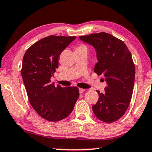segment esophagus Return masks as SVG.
<instances>
[{"instance_id": "obj_1", "label": "esophagus", "mask_w": 152, "mask_h": 152, "mask_svg": "<svg viewBox=\"0 0 152 152\" xmlns=\"http://www.w3.org/2000/svg\"><path fill=\"white\" fill-rule=\"evenodd\" d=\"M85 91H86V89L79 88V93H80V94H83V93Z\"/></svg>"}]
</instances>
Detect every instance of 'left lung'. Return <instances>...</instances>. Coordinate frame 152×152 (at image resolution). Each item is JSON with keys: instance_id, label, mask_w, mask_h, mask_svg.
<instances>
[{"instance_id": "left-lung-1", "label": "left lung", "mask_w": 152, "mask_h": 152, "mask_svg": "<svg viewBox=\"0 0 152 152\" xmlns=\"http://www.w3.org/2000/svg\"><path fill=\"white\" fill-rule=\"evenodd\" d=\"M79 39L95 49L98 62L94 71L103 75L107 83L105 93L97 91L99 98L93 111L101 121L115 122L127 111L132 96L135 68L131 53L123 42L105 32Z\"/></svg>"}]
</instances>
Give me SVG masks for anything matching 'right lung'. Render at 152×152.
Listing matches in <instances>:
<instances>
[{
  "label": "right lung",
  "instance_id": "obj_1",
  "mask_svg": "<svg viewBox=\"0 0 152 152\" xmlns=\"http://www.w3.org/2000/svg\"><path fill=\"white\" fill-rule=\"evenodd\" d=\"M76 37L50 35L25 52L21 74L31 105L42 118L56 122L68 117L79 97L77 87L62 88L51 83L61 53Z\"/></svg>",
  "mask_w": 152,
  "mask_h": 152
}]
</instances>
